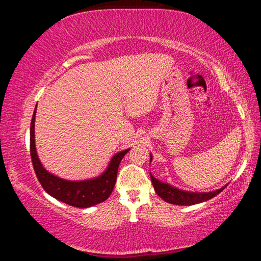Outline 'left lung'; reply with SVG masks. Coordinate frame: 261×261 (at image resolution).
I'll return each instance as SVG.
<instances>
[{"mask_svg":"<svg viewBox=\"0 0 261 261\" xmlns=\"http://www.w3.org/2000/svg\"><path fill=\"white\" fill-rule=\"evenodd\" d=\"M152 154H151V161H152ZM151 180L153 184V188L158 193V196L162 198L163 200L169 202V204L174 205H180V206H190V205H196L200 204L202 201L210 200L212 198L215 197L216 194H219L227 185H224L219 190L212 192H190L185 191V190H180L178 188H175L173 185L163 183L161 180L153 177L151 174Z\"/></svg>","mask_w":261,"mask_h":261,"instance_id":"8db88e82","label":"left lung"}]
</instances>
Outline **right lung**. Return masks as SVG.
<instances>
[{"instance_id": "right-lung-1", "label": "right lung", "mask_w": 261, "mask_h": 261, "mask_svg": "<svg viewBox=\"0 0 261 261\" xmlns=\"http://www.w3.org/2000/svg\"><path fill=\"white\" fill-rule=\"evenodd\" d=\"M35 110L37 108L34 109L30 130L31 159H32L35 175L45 191L54 197L55 199L63 201L70 206L79 207V208H87V207L98 205L108 199L110 193L113 192L115 183H116L118 166H120L123 156L130 151V148L115 154L106 170L98 177L84 180H68L61 178L46 170L38 156L34 139V122L35 113H37Z\"/></svg>"}]
</instances>
